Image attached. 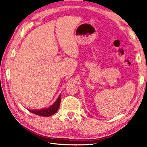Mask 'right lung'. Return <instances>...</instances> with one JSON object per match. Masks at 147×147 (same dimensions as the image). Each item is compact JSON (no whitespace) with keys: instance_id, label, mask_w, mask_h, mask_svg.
<instances>
[{"instance_id":"add662e5","label":"right lung","mask_w":147,"mask_h":147,"mask_svg":"<svg viewBox=\"0 0 147 147\" xmlns=\"http://www.w3.org/2000/svg\"><path fill=\"white\" fill-rule=\"evenodd\" d=\"M61 95H59V97L56 100L54 104H52L49 107L44 108L42 109H28L30 112L36 114L38 115H41V116H51L54 115L57 112L59 105L61 104Z\"/></svg>"}]
</instances>
